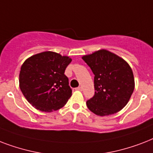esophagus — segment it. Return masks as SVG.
Returning a JSON list of instances; mask_svg holds the SVG:
<instances>
[{
  "label": "esophagus",
  "mask_w": 153,
  "mask_h": 153,
  "mask_svg": "<svg viewBox=\"0 0 153 153\" xmlns=\"http://www.w3.org/2000/svg\"><path fill=\"white\" fill-rule=\"evenodd\" d=\"M75 90H77V91H82V87L81 86H79V87H77V88H75Z\"/></svg>",
  "instance_id": "34e87169"
}]
</instances>
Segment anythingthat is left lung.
Wrapping results in <instances>:
<instances>
[{
    "label": "left lung",
    "mask_w": 153,
    "mask_h": 153,
    "mask_svg": "<svg viewBox=\"0 0 153 153\" xmlns=\"http://www.w3.org/2000/svg\"><path fill=\"white\" fill-rule=\"evenodd\" d=\"M82 59L94 74V95L86 102L88 109L98 116L116 114L128 103L134 90L133 71L114 53L99 50Z\"/></svg>",
    "instance_id": "obj_1"
}]
</instances>
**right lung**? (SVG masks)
<instances>
[{"label": "right lung", "instance_id": "right-lung-1", "mask_svg": "<svg viewBox=\"0 0 153 153\" xmlns=\"http://www.w3.org/2000/svg\"><path fill=\"white\" fill-rule=\"evenodd\" d=\"M71 59L53 51L28 58L21 66L20 88L27 102L37 109L52 112L64 106L72 90L64 74Z\"/></svg>", "mask_w": 153, "mask_h": 153}]
</instances>
